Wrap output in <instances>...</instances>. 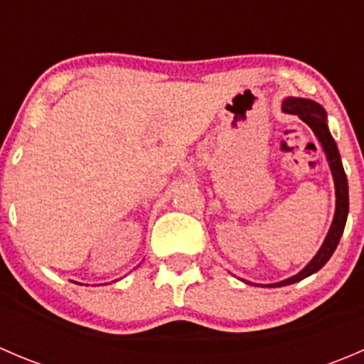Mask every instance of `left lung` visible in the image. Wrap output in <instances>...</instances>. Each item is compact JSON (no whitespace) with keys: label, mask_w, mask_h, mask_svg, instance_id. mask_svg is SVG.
<instances>
[{"label":"left lung","mask_w":364,"mask_h":364,"mask_svg":"<svg viewBox=\"0 0 364 364\" xmlns=\"http://www.w3.org/2000/svg\"><path fill=\"white\" fill-rule=\"evenodd\" d=\"M282 109L287 114H296L299 116L308 127L314 130L315 137L318 139V142L322 144V149L326 153V159H328L329 168H331L333 179H335V193H336V209H335V218H333L331 227H329V232L326 236L324 243H322L321 250L317 252V255L299 271L294 277L287 278V280H282L278 284H269L267 287H284V285L296 284L301 282L303 278L310 277V274L317 273L329 259L335 253L336 247L340 243V237L343 234L345 223H347V215H348V185H347V176H345L343 165H341V159L338 148H336L335 139L331 137L328 128V114H326L324 107L321 104L314 100H306V98H296L289 97L285 98ZM250 284V282H248Z\"/></svg>","instance_id":"left-lung-1"}]
</instances>
